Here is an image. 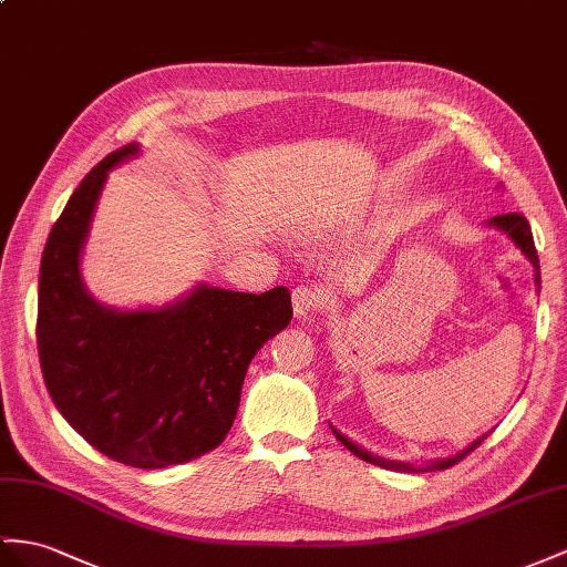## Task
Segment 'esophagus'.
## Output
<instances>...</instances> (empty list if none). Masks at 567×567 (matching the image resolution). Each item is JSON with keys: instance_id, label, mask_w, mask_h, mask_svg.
Segmentation results:
<instances>
[{"instance_id": "obj_1", "label": "esophagus", "mask_w": 567, "mask_h": 567, "mask_svg": "<svg viewBox=\"0 0 567 567\" xmlns=\"http://www.w3.org/2000/svg\"><path fill=\"white\" fill-rule=\"evenodd\" d=\"M323 303H326V297L318 287L301 285L292 292V307H295L297 318H307L313 311H321Z\"/></svg>"}]
</instances>
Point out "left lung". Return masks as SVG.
I'll use <instances>...</instances> for the list:
<instances>
[{"label":"left lung","instance_id":"8db88e82","mask_svg":"<svg viewBox=\"0 0 567 567\" xmlns=\"http://www.w3.org/2000/svg\"><path fill=\"white\" fill-rule=\"evenodd\" d=\"M488 227H496V229H501V231H505L507 237H511V241L517 246V249L522 251V256H525L527 260H529V266H532V270H534V285L542 289V270H539V256H536V249H534V237H532V227H529V223H527V217L525 215H519V213H507V215H496V217H491V220L486 223ZM330 429H332V433H336V439L350 450V453H354L359 460H364V462H371V464H375V467H383V470H395V472H435V470H447V467H453V464H457L460 460H464L467 457L474 447H478L482 445V441L486 439L488 433H484V435H478V439L474 441V443H470L467 447H462L460 453H455V455H450V457H441V460H429V462H402V460H390V457H381V455H373L371 450H367V447H361L359 443H354V441H350L347 439L344 433H340L336 426L330 424Z\"/></svg>","mask_w":567,"mask_h":567}]
</instances>
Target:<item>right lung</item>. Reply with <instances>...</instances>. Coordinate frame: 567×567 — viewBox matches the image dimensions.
Segmentation results:
<instances>
[{
	"instance_id": "1",
	"label": "right lung",
	"mask_w": 567,
	"mask_h": 567,
	"mask_svg": "<svg viewBox=\"0 0 567 567\" xmlns=\"http://www.w3.org/2000/svg\"><path fill=\"white\" fill-rule=\"evenodd\" d=\"M138 153V143L110 153L54 223L38 280V354L52 402L85 441L159 470L225 441L246 369L292 321V299L287 287L246 295L198 282L155 309L97 301L81 275L83 246L110 169Z\"/></svg>"
}]
</instances>
